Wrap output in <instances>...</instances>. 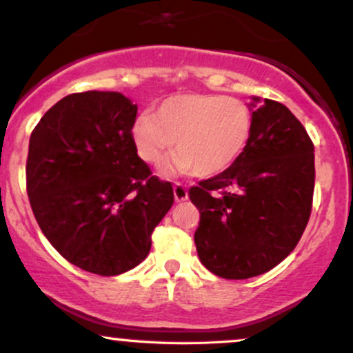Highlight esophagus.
I'll return each mask as SVG.
<instances>
[{
    "label": "esophagus",
    "instance_id": "obj_1",
    "mask_svg": "<svg viewBox=\"0 0 353 353\" xmlns=\"http://www.w3.org/2000/svg\"><path fill=\"white\" fill-rule=\"evenodd\" d=\"M188 197H189L188 188H185L184 184H181V183L174 184V199H176L177 203H183V201L188 199Z\"/></svg>",
    "mask_w": 353,
    "mask_h": 353
}]
</instances>
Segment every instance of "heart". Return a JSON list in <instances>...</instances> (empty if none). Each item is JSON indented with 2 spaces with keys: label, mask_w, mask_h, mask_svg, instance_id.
I'll use <instances>...</instances> for the list:
<instances>
[{
  "label": "heart",
  "mask_w": 353,
  "mask_h": 353,
  "mask_svg": "<svg viewBox=\"0 0 353 353\" xmlns=\"http://www.w3.org/2000/svg\"><path fill=\"white\" fill-rule=\"evenodd\" d=\"M253 110L243 100L219 94H177L141 114L132 127L134 145L147 164H159L174 147L165 172L211 177L243 156L253 134Z\"/></svg>",
  "instance_id": "1"
}]
</instances>
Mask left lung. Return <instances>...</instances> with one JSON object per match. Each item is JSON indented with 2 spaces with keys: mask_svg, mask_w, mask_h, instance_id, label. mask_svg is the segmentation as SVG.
<instances>
[{
  "mask_svg": "<svg viewBox=\"0 0 353 353\" xmlns=\"http://www.w3.org/2000/svg\"><path fill=\"white\" fill-rule=\"evenodd\" d=\"M253 134L230 169L189 189L199 209L197 254L226 280L258 276L295 250L312 212L315 156L283 103L253 97Z\"/></svg>",
  "mask_w": 353,
  "mask_h": 353,
  "instance_id": "obj_1",
  "label": "left lung"
}]
</instances>
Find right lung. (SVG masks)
I'll return each instance as SVG.
<instances>
[{
    "instance_id": "right-lung-1",
    "label": "right lung",
    "mask_w": 353,
    "mask_h": 353,
    "mask_svg": "<svg viewBox=\"0 0 353 353\" xmlns=\"http://www.w3.org/2000/svg\"><path fill=\"white\" fill-rule=\"evenodd\" d=\"M137 105L119 92L63 97L33 129L26 192L52 246L102 276L135 268L174 203L172 185L137 156Z\"/></svg>"
}]
</instances>
